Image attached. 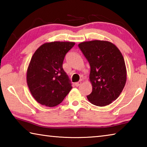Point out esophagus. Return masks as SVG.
Listing matches in <instances>:
<instances>
[{
  "label": "esophagus",
  "instance_id": "esophagus-1",
  "mask_svg": "<svg viewBox=\"0 0 147 147\" xmlns=\"http://www.w3.org/2000/svg\"><path fill=\"white\" fill-rule=\"evenodd\" d=\"M81 84H82L81 82H78L75 83V86H76V87H78V86H80L81 85Z\"/></svg>",
  "mask_w": 147,
  "mask_h": 147
}]
</instances>
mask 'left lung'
<instances>
[{
  "label": "left lung",
  "mask_w": 147,
  "mask_h": 147,
  "mask_svg": "<svg viewBox=\"0 0 147 147\" xmlns=\"http://www.w3.org/2000/svg\"><path fill=\"white\" fill-rule=\"evenodd\" d=\"M91 67L89 80L92 92L87 96L97 106L109 105L120 95L126 82V69L123 55L109 41L93 40L78 44Z\"/></svg>",
  "instance_id": "8db88e82"
}]
</instances>
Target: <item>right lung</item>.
I'll return each mask as SVG.
<instances>
[{
  "label": "right lung",
  "mask_w": 147,
  "mask_h": 147,
  "mask_svg": "<svg viewBox=\"0 0 147 147\" xmlns=\"http://www.w3.org/2000/svg\"><path fill=\"white\" fill-rule=\"evenodd\" d=\"M74 45V42L46 43L33 54L27 69L26 82L32 95L38 103L56 106L73 88L63 69V61Z\"/></svg>",
  "instance_id": "add662e5"
}]
</instances>
